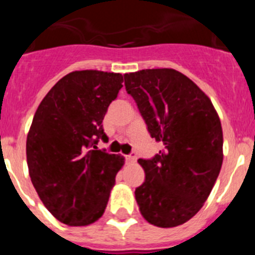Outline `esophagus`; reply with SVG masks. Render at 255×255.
<instances>
[{
  "mask_svg": "<svg viewBox=\"0 0 255 255\" xmlns=\"http://www.w3.org/2000/svg\"><path fill=\"white\" fill-rule=\"evenodd\" d=\"M136 159V154L135 153H130V154L126 155V161L128 162H134Z\"/></svg>",
  "mask_w": 255,
  "mask_h": 255,
  "instance_id": "1",
  "label": "esophagus"
}]
</instances>
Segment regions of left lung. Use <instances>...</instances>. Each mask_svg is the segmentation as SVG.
I'll use <instances>...</instances> for the list:
<instances>
[{"label": "left lung", "mask_w": 255, "mask_h": 255, "mask_svg": "<svg viewBox=\"0 0 255 255\" xmlns=\"http://www.w3.org/2000/svg\"><path fill=\"white\" fill-rule=\"evenodd\" d=\"M152 138L163 149L140 158L145 180L135 189L141 215L158 227H175L203 207L222 166V128L211 100L173 69L124 75Z\"/></svg>", "instance_id": "1"}]
</instances>
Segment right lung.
Instances as JSON below:
<instances>
[{"mask_svg":"<svg viewBox=\"0 0 255 255\" xmlns=\"http://www.w3.org/2000/svg\"><path fill=\"white\" fill-rule=\"evenodd\" d=\"M123 80L121 74L74 71L56 83L35 112L26 139L29 175L62 224L85 226L105 212L125 158L97 144L108 140L102 121Z\"/></svg>","mask_w":255,"mask_h":255,"instance_id":"add662e5","label":"right lung"}]
</instances>
